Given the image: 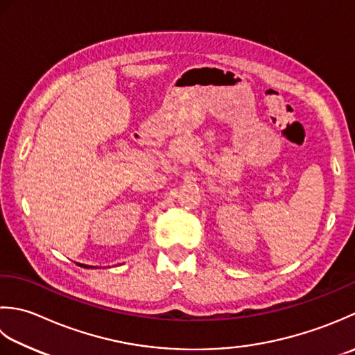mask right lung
Listing matches in <instances>:
<instances>
[{"instance_id": "right-lung-1", "label": "right lung", "mask_w": 355, "mask_h": 355, "mask_svg": "<svg viewBox=\"0 0 355 355\" xmlns=\"http://www.w3.org/2000/svg\"><path fill=\"white\" fill-rule=\"evenodd\" d=\"M78 265H81V266H83V268H90V266H89V265H84V263H78ZM92 268H93V266H92Z\"/></svg>"}]
</instances>
